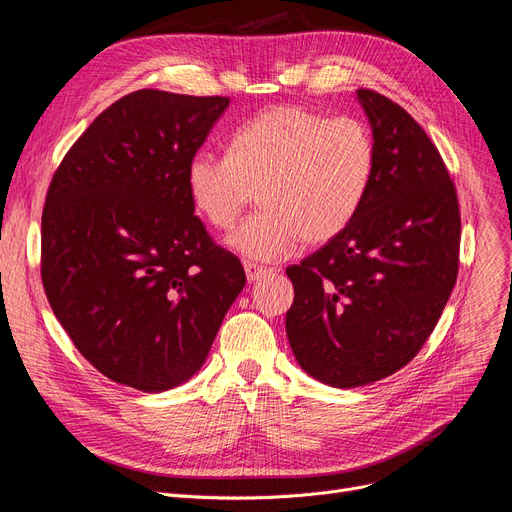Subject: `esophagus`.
Here are the masks:
<instances>
[{
    "label": "esophagus",
    "mask_w": 512,
    "mask_h": 512,
    "mask_svg": "<svg viewBox=\"0 0 512 512\" xmlns=\"http://www.w3.org/2000/svg\"><path fill=\"white\" fill-rule=\"evenodd\" d=\"M276 270L274 267H261V265H255V263H245V274H247V280L249 282H255L267 274H274Z\"/></svg>",
    "instance_id": "obj_1"
}]
</instances>
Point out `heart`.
<instances>
[{
    "label": "heart",
    "instance_id": "1",
    "mask_svg": "<svg viewBox=\"0 0 512 512\" xmlns=\"http://www.w3.org/2000/svg\"><path fill=\"white\" fill-rule=\"evenodd\" d=\"M375 172V143L357 118L276 105L232 137L228 155L197 151L186 166L193 207L228 230L259 191L261 211L228 236L253 261L288 257L303 240L326 245L357 218Z\"/></svg>",
    "mask_w": 512,
    "mask_h": 512
}]
</instances>
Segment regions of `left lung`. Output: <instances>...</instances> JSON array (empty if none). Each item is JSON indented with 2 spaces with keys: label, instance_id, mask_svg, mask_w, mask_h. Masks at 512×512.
<instances>
[{
  "label": "left lung",
  "instance_id": "obj_1",
  "mask_svg": "<svg viewBox=\"0 0 512 512\" xmlns=\"http://www.w3.org/2000/svg\"><path fill=\"white\" fill-rule=\"evenodd\" d=\"M375 172L357 218L290 265L286 334L311 378L334 388L405 367L434 332L459 274L461 213L425 130L388 97L359 89Z\"/></svg>",
  "mask_w": 512,
  "mask_h": 512
}]
</instances>
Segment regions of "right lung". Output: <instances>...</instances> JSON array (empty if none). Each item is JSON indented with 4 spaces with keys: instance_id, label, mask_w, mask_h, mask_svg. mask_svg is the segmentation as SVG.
<instances>
[{
    "instance_id": "right-lung-1",
    "label": "right lung",
    "mask_w": 512,
    "mask_h": 512,
    "mask_svg": "<svg viewBox=\"0 0 512 512\" xmlns=\"http://www.w3.org/2000/svg\"><path fill=\"white\" fill-rule=\"evenodd\" d=\"M228 105L134 91L93 120L51 178L47 301L78 353L116 384L164 392L191 380L245 286L186 188L188 161Z\"/></svg>"
}]
</instances>
